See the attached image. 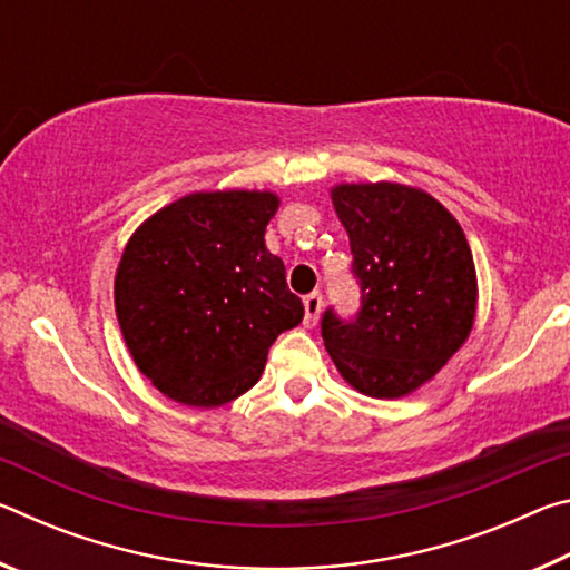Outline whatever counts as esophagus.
Here are the masks:
<instances>
[{"instance_id": "34e87169", "label": "esophagus", "mask_w": 570, "mask_h": 570, "mask_svg": "<svg viewBox=\"0 0 570 570\" xmlns=\"http://www.w3.org/2000/svg\"><path fill=\"white\" fill-rule=\"evenodd\" d=\"M322 308H324V298H322L320 292L304 296V324L314 326L316 322H320Z\"/></svg>"}]
</instances>
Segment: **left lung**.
<instances>
[{"label":"left lung","mask_w":570,"mask_h":570,"mask_svg":"<svg viewBox=\"0 0 570 570\" xmlns=\"http://www.w3.org/2000/svg\"><path fill=\"white\" fill-rule=\"evenodd\" d=\"M332 204L350 234L362 308L352 322L326 308L324 346L356 392L407 397L435 377L475 324L468 238L438 198L402 183H340Z\"/></svg>","instance_id":"left-lung-1"}]
</instances>
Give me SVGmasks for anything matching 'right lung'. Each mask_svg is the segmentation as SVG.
<instances>
[{"label": "right lung", "instance_id": "add662e5", "mask_svg": "<svg viewBox=\"0 0 570 570\" xmlns=\"http://www.w3.org/2000/svg\"><path fill=\"white\" fill-rule=\"evenodd\" d=\"M272 190H196L135 228L115 314L138 370L173 402L220 407L262 377L268 346L304 320L266 248Z\"/></svg>", "mask_w": 570, "mask_h": 570}]
</instances>
